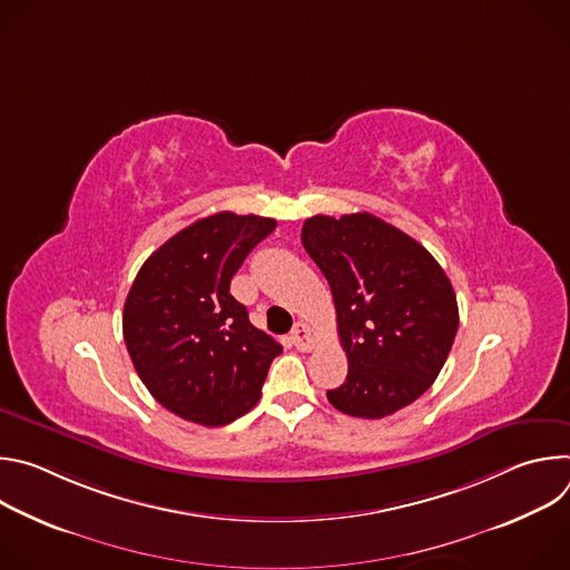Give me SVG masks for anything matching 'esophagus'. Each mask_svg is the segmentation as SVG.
<instances>
[{
    "label": "esophagus",
    "mask_w": 570,
    "mask_h": 570,
    "mask_svg": "<svg viewBox=\"0 0 570 570\" xmlns=\"http://www.w3.org/2000/svg\"><path fill=\"white\" fill-rule=\"evenodd\" d=\"M291 341H293V345H295L299 352H308V350L313 347V343H315L311 330L306 327L304 322H297V324H295L293 334H291Z\"/></svg>",
    "instance_id": "esophagus-1"
}]
</instances>
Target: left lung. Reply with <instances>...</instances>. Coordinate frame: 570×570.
<instances>
[{"instance_id":"left-lung-1","label":"left lung","mask_w":570,"mask_h":570,"mask_svg":"<svg viewBox=\"0 0 570 570\" xmlns=\"http://www.w3.org/2000/svg\"><path fill=\"white\" fill-rule=\"evenodd\" d=\"M302 246L327 277L347 379L327 399L345 415L387 417L420 399L458 332L449 277L413 236L361 212L311 216Z\"/></svg>"}]
</instances>
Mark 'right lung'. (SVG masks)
<instances>
[{"mask_svg": "<svg viewBox=\"0 0 570 570\" xmlns=\"http://www.w3.org/2000/svg\"><path fill=\"white\" fill-rule=\"evenodd\" d=\"M277 220L218 212L191 223L139 268L124 304L132 365L174 415L225 426L262 396L282 345L253 327L229 282Z\"/></svg>", "mask_w": 570, "mask_h": 570, "instance_id": "add662e5", "label": "right lung"}]
</instances>
